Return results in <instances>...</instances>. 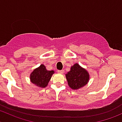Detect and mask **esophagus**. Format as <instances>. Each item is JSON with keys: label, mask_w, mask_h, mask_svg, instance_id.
<instances>
[{"label": "esophagus", "mask_w": 122, "mask_h": 122, "mask_svg": "<svg viewBox=\"0 0 122 122\" xmlns=\"http://www.w3.org/2000/svg\"><path fill=\"white\" fill-rule=\"evenodd\" d=\"M58 72L59 73H60V74H63L64 72V71L63 70H58Z\"/></svg>", "instance_id": "34e87169"}]
</instances>
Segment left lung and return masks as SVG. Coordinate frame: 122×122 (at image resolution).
<instances>
[{
  "label": "left lung",
  "instance_id": "left-lung-1",
  "mask_svg": "<svg viewBox=\"0 0 122 122\" xmlns=\"http://www.w3.org/2000/svg\"><path fill=\"white\" fill-rule=\"evenodd\" d=\"M68 86L72 90H78L88 83L90 75L86 69L78 63L71 66L70 71L66 74Z\"/></svg>",
  "mask_w": 122,
  "mask_h": 122
}]
</instances>
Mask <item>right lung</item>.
Listing matches in <instances>:
<instances>
[{
    "instance_id": "add662e5",
    "label": "right lung",
    "mask_w": 122,
    "mask_h": 122,
    "mask_svg": "<svg viewBox=\"0 0 122 122\" xmlns=\"http://www.w3.org/2000/svg\"><path fill=\"white\" fill-rule=\"evenodd\" d=\"M54 71H48L44 64L34 69L30 74V81L32 83L39 88H45L48 84Z\"/></svg>"
}]
</instances>
